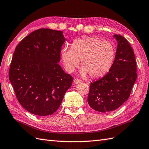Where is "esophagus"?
Masks as SVG:
<instances>
[{
  "mask_svg": "<svg viewBox=\"0 0 149 149\" xmlns=\"http://www.w3.org/2000/svg\"><path fill=\"white\" fill-rule=\"evenodd\" d=\"M74 83L75 84H80V83H81V80H78V79H77V78H75L74 80Z\"/></svg>",
  "mask_w": 149,
  "mask_h": 149,
  "instance_id": "34e87169",
  "label": "esophagus"
}]
</instances>
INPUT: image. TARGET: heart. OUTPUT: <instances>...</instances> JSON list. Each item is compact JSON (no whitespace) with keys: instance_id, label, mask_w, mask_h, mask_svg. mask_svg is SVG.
Masks as SVG:
<instances>
[{"instance_id":"1","label":"heart","mask_w":149,"mask_h":149,"mask_svg":"<svg viewBox=\"0 0 149 149\" xmlns=\"http://www.w3.org/2000/svg\"><path fill=\"white\" fill-rule=\"evenodd\" d=\"M61 54L68 72H73L81 61V74H88L91 78H97L110 71L115 61L116 48L111 42L97 36H87L75 39L71 48L62 49Z\"/></svg>"}]
</instances>
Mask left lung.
Here are the masks:
<instances>
[{
    "label": "left lung",
    "mask_w": 149,
    "mask_h": 149,
    "mask_svg": "<svg viewBox=\"0 0 149 149\" xmlns=\"http://www.w3.org/2000/svg\"><path fill=\"white\" fill-rule=\"evenodd\" d=\"M118 45L115 61L104 77L91 83L87 97L94 110L108 113L117 110L130 97L137 78L133 49L121 35H115Z\"/></svg>",
    "instance_id": "left-lung-1"
}]
</instances>
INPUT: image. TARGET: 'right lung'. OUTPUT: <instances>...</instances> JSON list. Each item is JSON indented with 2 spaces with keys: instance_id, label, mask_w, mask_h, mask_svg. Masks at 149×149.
<instances>
[{
  "instance_id": "right-lung-1",
  "label": "right lung",
  "mask_w": 149,
  "mask_h": 149,
  "mask_svg": "<svg viewBox=\"0 0 149 149\" xmlns=\"http://www.w3.org/2000/svg\"><path fill=\"white\" fill-rule=\"evenodd\" d=\"M65 40L62 31L40 29L16 46L9 78L19 104L30 113H55L71 87L72 77L58 64Z\"/></svg>"
}]
</instances>
